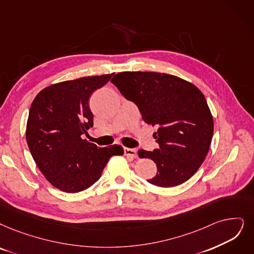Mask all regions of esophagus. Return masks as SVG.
Masks as SVG:
<instances>
[{
	"instance_id": "esophagus-1",
	"label": "esophagus",
	"mask_w": 254,
	"mask_h": 254,
	"mask_svg": "<svg viewBox=\"0 0 254 254\" xmlns=\"http://www.w3.org/2000/svg\"><path fill=\"white\" fill-rule=\"evenodd\" d=\"M124 154L126 156H129L131 158H136L137 153L135 149H131V148H124Z\"/></svg>"
}]
</instances>
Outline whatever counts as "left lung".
Segmentation results:
<instances>
[{
	"instance_id": "left-lung-1",
	"label": "left lung",
	"mask_w": 254,
	"mask_h": 254,
	"mask_svg": "<svg viewBox=\"0 0 254 254\" xmlns=\"http://www.w3.org/2000/svg\"><path fill=\"white\" fill-rule=\"evenodd\" d=\"M139 109L145 123L155 126L159 148L139 150L156 175L147 180L161 188L184 184L204 161L214 134V121L201 90L179 77L155 72H122L111 80Z\"/></svg>"
}]
</instances>
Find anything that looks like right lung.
Here are the masks:
<instances>
[{
	"mask_svg": "<svg viewBox=\"0 0 254 254\" xmlns=\"http://www.w3.org/2000/svg\"><path fill=\"white\" fill-rule=\"evenodd\" d=\"M113 75L52 84L40 90L30 107L26 128L29 150L46 179L60 190L88 189L99 180L111 156L124 154L120 145L99 148L81 138L94 125L89 98Z\"/></svg>",
	"mask_w": 254,
	"mask_h": 254,
	"instance_id": "1",
	"label": "right lung"
}]
</instances>
